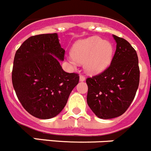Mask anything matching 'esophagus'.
<instances>
[{
	"instance_id": "1",
	"label": "esophagus",
	"mask_w": 151,
	"mask_h": 151,
	"mask_svg": "<svg viewBox=\"0 0 151 151\" xmlns=\"http://www.w3.org/2000/svg\"><path fill=\"white\" fill-rule=\"evenodd\" d=\"M79 80L80 81H84L85 80V76H83V75H81L79 76Z\"/></svg>"
}]
</instances>
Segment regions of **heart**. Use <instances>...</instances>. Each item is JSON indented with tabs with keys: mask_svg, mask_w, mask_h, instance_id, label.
<instances>
[{
	"mask_svg": "<svg viewBox=\"0 0 151 151\" xmlns=\"http://www.w3.org/2000/svg\"><path fill=\"white\" fill-rule=\"evenodd\" d=\"M112 55V44L99 37H91L75 44L67 60L73 67L84 63L86 72L96 74L109 66Z\"/></svg>",
	"mask_w": 151,
	"mask_h": 151,
	"instance_id": "heart-1",
	"label": "heart"
}]
</instances>
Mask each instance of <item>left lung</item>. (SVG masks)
<instances>
[{
    "mask_svg": "<svg viewBox=\"0 0 151 151\" xmlns=\"http://www.w3.org/2000/svg\"><path fill=\"white\" fill-rule=\"evenodd\" d=\"M116 51L110 66L100 74L88 78L87 102L102 119L122 115L134 99L140 71L136 52L124 39L113 35Z\"/></svg>",
    "mask_w": 151,
    "mask_h": 151,
    "instance_id": "1",
    "label": "left lung"
}]
</instances>
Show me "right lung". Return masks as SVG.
<instances>
[{
	"instance_id": "obj_1",
	"label": "right lung",
	"mask_w": 151,
	"mask_h": 151,
	"mask_svg": "<svg viewBox=\"0 0 151 151\" xmlns=\"http://www.w3.org/2000/svg\"><path fill=\"white\" fill-rule=\"evenodd\" d=\"M64 54L56 33L29 37L16 51L12 85L21 104L34 117L58 115L78 85V75L66 73L60 66Z\"/></svg>"
}]
</instances>
